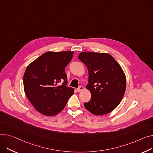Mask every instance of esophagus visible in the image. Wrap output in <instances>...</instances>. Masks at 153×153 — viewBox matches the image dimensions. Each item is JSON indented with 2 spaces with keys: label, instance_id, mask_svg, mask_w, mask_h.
Returning <instances> with one entry per match:
<instances>
[{
  "label": "esophagus",
  "instance_id": "esophagus-1",
  "mask_svg": "<svg viewBox=\"0 0 153 153\" xmlns=\"http://www.w3.org/2000/svg\"><path fill=\"white\" fill-rule=\"evenodd\" d=\"M83 90H84V87H83V86H82V85H80L78 88H77V91H82Z\"/></svg>",
  "mask_w": 153,
  "mask_h": 153
}]
</instances>
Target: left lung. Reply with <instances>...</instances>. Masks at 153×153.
Segmentation results:
<instances>
[{"mask_svg": "<svg viewBox=\"0 0 153 153\" xmlns=\"http://www.w3.org/2000/svg\"><path fill=\"white\" fill-rule=\"evenodd\" d=\"M78 58L87 67L91 99L84 106L95 115H104L114 110L123 99L126 78L120 66L108 53L84 52Z\"/></svg>", "mask_w": 153, "mask_h": 153, "instance_id": "left-lung-1", "label": "left lung"}]
</instances>
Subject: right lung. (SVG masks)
I'll list each match as a JSON object with an SVG mask.
<instances>
[{"label": "right lung", "instance_id": "add662e5", "mask_svg": "<svg viewBox=\"0 0 153 153\" xmlns=\"http://www.w3.org/2000/svg\"><path fill=\"white\" fill-rule=\"evenodd\" d=\"M74 52H48L27 67L23 77L25 94L39 113L52 116L65 107L74 92L67 86L65 68Z\"/></svg>", "mask_w": 153, "mask_h": 153}]
</instances>
